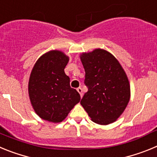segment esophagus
I'll return each mask as SVG.
<instances>
[{"label": "esophagus", "mask_w": 157, "mask_h": 157, "mask_svg": "<svg viewBox=\"0 0 157 157\" xmlns=\"http://www.w3.org/2000/svg\"><path fill=\"white\" fill-rule=\"evenodd\" d=\"M76 90H77V91H78V94H80V96H81V98H82V88L81 87H78V88H77L76 89Z\"/></svg>", "instance_id": "34e87169"}]
</instances>
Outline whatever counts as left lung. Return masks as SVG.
<instances>
[{
	"instance_id": "left-lung-1",
	"label": "left lung",
	"mask_w": 157,
	"mask_h": 157,
	"mask_svg": "<svg viewBox=\"0 0 157 157\" xmlns=\"http://www.w3.org/2000/svg\"><path fill=\"white\" fill-rule=\"evenodd\" d=\"M84 83L88 91L80 104L93 122L107 125L116 121L130 100V85L117 59L104 49L82 53Z\"/></svg>"
}]
</instances>
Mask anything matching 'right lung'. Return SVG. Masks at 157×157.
Returning <instances> with one entry per match:
<instances>
[{"mask_svg":"<svg viewBox=\"0 0 157 157\" xmlns=\"http://www.w3.org/2000/svg\"><path fill=\"white\" fill-rule=\"evenodd\" d=\"M68 57L60 51H50L37 59L29 80V96L34 111L41 119L52 123L62 122L80 95L70 86L64 73Z\"/></svg>","mask_w":157,"mask_h":157,"instance_id":"add662e5","label":"right lung"}]
</instances>
